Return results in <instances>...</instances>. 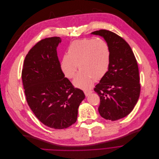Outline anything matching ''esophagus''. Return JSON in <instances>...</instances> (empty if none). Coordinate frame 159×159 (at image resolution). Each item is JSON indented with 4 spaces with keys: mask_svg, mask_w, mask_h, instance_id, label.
I'll return each mask as SVG.
<instances>
[{
    "mask_svg": "<svg viewBox=\"0 0 159 159\" xmlns=\"http://www.w3.org/2000/svg\"><path fill=\"white\" fill-rule=\"evenodd\" d=\"M93 91H91V90H88V91H84V94L86 95V97H88V95L90 94V93H91Z\"/></svg>",
    "mask_w": 159,
    "mask_h": 159,
    "instance_id": "1",
    "label": "esophagus"
}]
</instances>
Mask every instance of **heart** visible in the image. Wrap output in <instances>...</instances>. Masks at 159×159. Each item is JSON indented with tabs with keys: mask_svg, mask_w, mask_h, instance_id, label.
Returning a JSON list of instances; mask_svg holds the SVG:
<instances>
[{
	"mask_svg": "<svg viewBox=\"0 0 159 159\" xmlns=\"http://www.w3.org/2000/svg\"><path fill=\"white\" fill-rule=\"evenodd\" d=\"M111 61V51L107 43L101 39H83L70 44L66 55L62 57L60 68L65 77L81 89L91 87L93 80H100L107 73Z\"/></svg>",
	"mask_w": 159,
	"mask_h": 159,
	"instance_id": "heart-1",
	"label": "heart"
}]
</instances>
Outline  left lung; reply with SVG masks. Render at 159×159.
<instances>
[{"label":"left lung","mask_w":159,"mask_h":159,"mask_svg":"<svg viewBox=\"0 0 159 159\" xmlns=\"http://www.w3.org/2000/svg\"><path fill=\"white\" fill-rule=\"evenodd\" d=\"M91 34L103 37L111 51L109 70L94 88L100 98L98 111L106 120H117L130 114L139 98L137 62L129 44L116 34L106 29Z\"/></svg>","instance_id":"left-lung-1"}]
</instances>
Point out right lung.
Masks as SVG:
<instances>
[{"instance_id":"add662e5","label":"right lung","mask_w":159,"mask_h":159,"mask_svg":"<svg viewBox=\"0 0 159 159\" xmlns=\"http://www.w3.org/2000/svg\"><path fill=\"white\" fill-rule=\"evenodd\" d=\"M59 37L39 41L26 55L22 80L27 104L44 125L66 129L76 121L83 91L73 86L60 68L57 47Z\"/></svg>"}]
</instances>
